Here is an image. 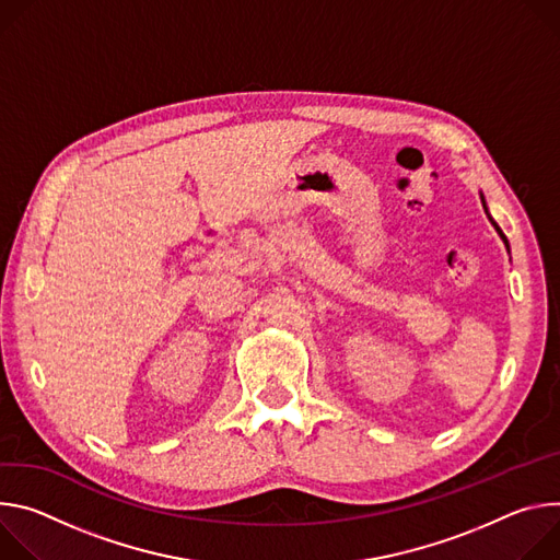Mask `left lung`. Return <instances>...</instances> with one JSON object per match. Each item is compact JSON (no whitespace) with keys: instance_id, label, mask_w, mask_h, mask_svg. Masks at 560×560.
<instances>
[{"instance_id":"8db88e82","label":"left lung","mask_w":560,"mask_h":560,"mask_svg":"<svg viewBox=\"0 0 560 560\" xmlns=\"http://www.w3.org/2000/svg\"><path fill=\"white\" fill-rule=\"evenodd\" d=\"M480 202H482V209H485V213H487V205H485V196H482V194H480ZM489 220H491V218H489ZM491 224H493V229H495V231H499V235H501V240H503V242H505V246H508V252H510V242H508V237H505V233H503V231H501V226H499V224H495V222H493V220H491Z\"/></svg>"}]
</instances>
